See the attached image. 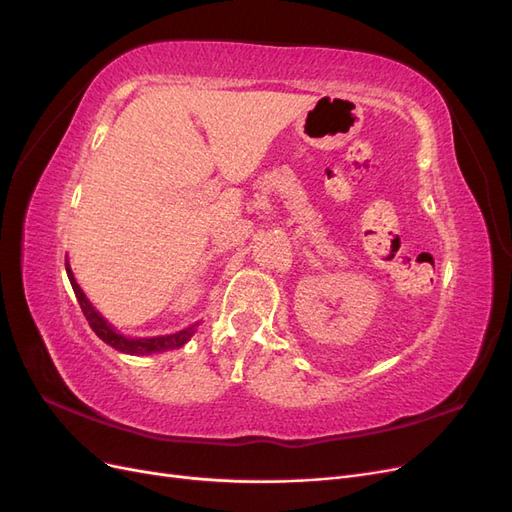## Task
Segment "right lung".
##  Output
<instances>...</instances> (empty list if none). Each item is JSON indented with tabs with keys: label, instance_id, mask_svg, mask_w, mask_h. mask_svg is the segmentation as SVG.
<instances>
[{
	"label": "right lung",
	"instance_id": "add662e5",
	"mask_svg": "<svg viewBox=\"0 0 512 512\" xmlns=\"http://www.w3.org/2000/svg\"><path fill=\"white\" fill-rule=\"evenodd\" d=\"M66 271H68V277H70V284H72V290L76 294V299H79V305L83 309V314L89 322V327L94 329V333L102 339L104 344L113 346L115 350L119 352H126V354H151V352H166V350H175V348H181L183 344L190 342V337L194 335V329L198 327V322L192 324V327L183 329V331H177L173 335H160V337H126L115 331V327H111L98 312L96 307L89 303V299L85 297V292L81 290V286L76 284L74 275H72V269L66 262Z\"/></svg>",
	"mask_w": 512,
	"mask_h": 512
}]
</instances>
